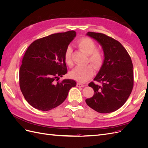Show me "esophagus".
Segmentation results:
<instances>
[{
    "mask_svg": "<svg viewBox=\"0 0 148 148\" xmlns=\"http://www.w3.org/2000/svg\"><path fill=\"white\" fill-rule=\"evenodd\" d=\"M77 87H84V85L83 84L80 83H78L77 84Z\"/></svg>",
    "mask_w": 148,
    "mask_h": 148,
    "instance_id": "esophagus-1",
    "label": "esophagus"
}]
</instances>
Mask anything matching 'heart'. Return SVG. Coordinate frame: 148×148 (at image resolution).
Wrapping results in <instances>:
<instances>
[{"label":"heart","mask_w":148,"mask_h":148,"mask_svg":"<svg viewBox=\"0 0 148 148\" xmlns=\"http://www.w3.org/2000/svg\"><path fill=\"white\" fill-rule=\"evenodd\" d=\"M78 47L88 56L89 61L95 67L99 69L102 65L104 56L103 53L96 49V44L93 40L88 37L80 39L77 42ZM71 53L72 49L70 47L66 48L65 52V61L69 65H72L71 60ZM94 75V70L91 65L77 66L71 71V77L80 82H86L90 79Z\"/></svg>","instance_id":"b5f03b06"}]
</instances>
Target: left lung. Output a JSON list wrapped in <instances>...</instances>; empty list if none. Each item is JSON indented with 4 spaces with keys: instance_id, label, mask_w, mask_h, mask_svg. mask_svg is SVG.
<instances>
[{
    "instance_id": "1",
    "label": "left lung",
    "mask_w": 148,
    "mask_h": 148,
    "mask_svg": "<svg viewBox=\"0 0 148 148\" xmlns=\"http://www.w3.org/2000/svg\"><path fill=\"white\" fill-rule=\"evenodd\" d=\"M86 35L99 42L104 53V60L95 81L88 84L94 95L86 99L87 105L99 113H110L122 107L133 88V64L126 49L117 40L99 33L88 32Z\"/></svg>"
}]
</instances>
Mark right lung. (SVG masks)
Returning a JSON list of instances; mask_svg holds the SVG:
<instances>
[{"label":"right lung","mask_w":148,"mask_h":148,"mask_svg":"<svg viewBox=\"0 0 148 148\" xmlns=\"http://www.w3.org/2000/svg\"><path fill=\"white\" fill-rule=\"evenodd\" d=\"M76 32L52 34L36 40L26 50L20 69V87L26 101L35 109L50 110L60 105L77 83L56 82L67 73L65 52Z\"/></svg>","instance_id":"right-lung-1"}]
</instances>
